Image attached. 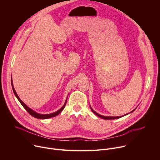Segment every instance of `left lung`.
<instances>
[{
	"instance_id": "obj_1",
	"label": "left lung",
	"mask_w": 160,
	"mask_h": 160,
	"mask_svg": "<svg viewBox=\"0 0 160 160\" xmlns=\"http://www.w3.org/2000/svg\"><path fill=\"white\" fill-rule=\"evenodd\" d=\"M90 108L91 110H92V111L95 114V115H96L98 116L99 117H100V118H102V119H104V120H114V119H118V118H122V117H124V116H126V115H128V114H129V113H127V114H126V115H125L120 116V117H105V116L101 115H99V114H98V112H96L92 108H91L90 106ZM135 109H136V108H135ZM135 109H134L133 111H132L131 112H130V113L132 112Z\"/></svg>"
}]
</instances>
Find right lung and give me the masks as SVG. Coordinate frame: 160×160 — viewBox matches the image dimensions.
I'll return each mask as SVG.
<instances>
[{
    "mask_svg": "<svg viewBox=\"0 0 160 160\" xmlns=\"http://www.w3.org/2000/svg\"><path fill=\"white\" fill-rule=\"evenodd\" d=\"M11 85H12V90H13V92H14V94L15 95V96L16 97V98L18 99V101H19V102L21 104V105L23 106V108L28 112V113H30V115L36 118H38V119H48V118H52V117H54L56 116H57L58 114H59L64 108L65 106H66V102H67V98H66V102L64 104V105L62 106V108H61L59 110H58L57 111L54 112H52V113H50V114H40V113H38L36 111H35L34 110L32 109L31 108H30L28 106H27L23 102H22L21 99L19 98V96H18L16 90L14 88V86H13V83H12V77H11Z\"/></svg>",
    "mask_w": 160,
    "mask_h": 160,
    "instance_id": "right-lung-1",
    "label": "right lung"
}]
</instances>
